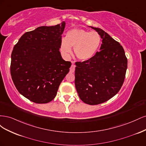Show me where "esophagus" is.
Wrapping results in <instances>:
<instances>
[{
	"label": "esophagus",
	"mask_w": 146,
	"mask_h": 146,
	"mask_svg": "<svg viewBox=\"0 0 146 146\" xmlns=\"http://www.w3.org/2000/svg\"><path fill=\"white\" fill-rule=\"evenodd\" d=\"M75 68H76V66H75V64H72L71 65V66H70V72H72V73L74 72V71H75Z\"/></svg>",
	"instance_id": "obj_1"
}]
</instances>
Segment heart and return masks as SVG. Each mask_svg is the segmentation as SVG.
Returning a JSON list of instances; mask_svg holds the SVG:
<instances>
[{
	"label": "heart",
	"instance_id": "obj_1",
	"mask_svg": "<svg viewBox=\"0 0 146 146\" xmlns=\"http://www.w3.org/2000/svg\"><path fill=\"white\" fill-rule=\"evenodd\" d=\"M101 42L100 35L96 32H89L83 29L70 30L61 42L60 50L62 54L68 56L74 47V55L82 61L92 58L98 50Z\"/></svg>",
	"mask_w": 146,
	"mask_h": 146
}]
</instances>
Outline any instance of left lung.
Here are the masks:
<instances>
[{"mask_svg": "<svg viewBox=\"0 0 146 146\" xmlns=\"http://www.w3.org/2000/svg\"><path fill=\"white\" fill-rule=\"evenodd\" d=\"M102 39L100 51L87 61L76 62L75 85L84 103L98 105L115 96L125 77L127 58L122 46L105 31L91 27Z\"/></svg>", "mask_w": 146, "mask_h": 146, "instance_id": "1", "label": "left lung"}]
</instances>
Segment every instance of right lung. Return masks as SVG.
I'll return each instance as SVG.
<instances>
[{"label":"right lung","instance_id":"obj_1","mask_svg":"<svg viewBox=\"0 0 146 146\" xmlns=\"http://www.w3.org/2000/svg\"><path fill=\"white\" fill-rule=\"evenodd\" d=\"M65 23L25 33L13 47L10 72L16 89L36 104L54 99L71 66L60 52Z\"/></svg>","mask_w":146,"mask_h":146}]
</instances>
